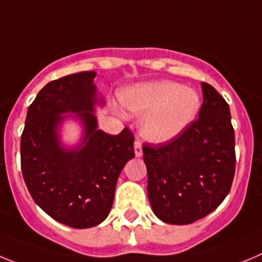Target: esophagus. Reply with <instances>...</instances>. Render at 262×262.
I'll use <instances>...</instances> for the list:
<instances>
[{
  "label": "esophagus",
  "instance_id": "34e87169",
  "mask_svg": "<svg viewBox=\"0 0 262 262\" xmlns=\"http://www.w3.org/2000/svg\"><path fill=\"white\" fill-rule=\"evenodd\" d=\"M134 152H136V157H141L142 155V143L138 140L134 141Z\"/></svg>",
  "mask_w": 262,
  "mask_h": 262
}]
</instances>
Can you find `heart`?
Returning <instances> with one entry per match:
<instances>
[{
    "label": "heart",
    "instance_id": "obj_1",
    "mask_svg": "<svg viewBox=\"0 0 262 262\" xmlns=\"http://www.w3.org/2000/svg\"><path fill=\"white\" fill-rule=\"evenodd\" d=\"M120 102L130 112L145 115L141 134L155 143L167 142L183 133L200 111V96L175 82H154L121 91Z\"/></svg>",
    "mask_w": 262,
    "mask_h": 262
}]
</instances>
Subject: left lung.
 <instances>
[{"label": "left lung", "mask_w": 262, "mask_h": 262, "mask_svg": "<svg viewBox=\"0 0 262 262\" xmlns=\"http://www.w3.org/2000/svg\"><path fill=\"white\" fill-rule=\"evenodd\" d=\"M199 119L163 143H143L147 194L155 215L171 225H189L215 210L232 185L236 166L230 107L202 82Z\"/></svg>", "instance_id": "obj_1"}]
</instances>
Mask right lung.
Returning a JSON list of instances; mask_svg holds the SVG:
<instances>
[{
    "label": "right lung",
    "instance_id": "right-lung-1",
    "mask_svg": "<svg viewBox=\"0 0 262 262\" xmlns=\"http://www.w3.org/2000/svg\"><path fill=\"white\" fill-rule=\"evenodd\" d=\"M94 77L95 72H81L46 84L28 107L20 137L28 192L49 216L73 228L94 227L107 218L120 172L134 157L128 126L116 136L96 128ZM67 112L77 113L85 125L84 141L74 150L58 142L57 126Z\"/></svg>",
    "mask_w": 262,
    "mask_h": 262
}]
</instances>
